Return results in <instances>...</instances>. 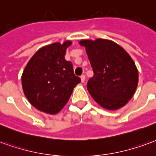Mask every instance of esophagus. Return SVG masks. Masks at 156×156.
Instances as JSON below:
<instances>
[{"instance_id": "obj_1", "label": "esophagus", "mask_w": 156, "mask_h": 156, "mask_svg": "<svg viewBox=\"0 0 156 156\" xmlns=\"http://www.w3.org/2000/svg\"><path fill=\"white\" fill-rule=\"evenodd\" d=\"M80 79H81V82H85V80H86V76H84V75H82L81 76H80Z\"/></svg>"}]
</instances>
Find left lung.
I'll return each mask as SVG.
<instances>
[{"label": "left lung", "instance_id": "8db88e82", "mask_svg": "<svg viewBox=\"0 0 156 156\" xmlns=\"http://www.w3.org/2000/svg\"><path fill=\"white\" fill-rule=\"evenodd\" d=\"M94 76L87 90L101 107L115 111L125 106L138 86V70L129 55L115 42L105 39L81 40Z\"/></svg>", "mask_w": 156, "mask_h": 156}]
</instances>
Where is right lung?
<instances>
[{"label":"right lung","instance_id":"obj_1","mask_svg":"<svg viewBox=\"0 0 156 156\" xmlns=\"http://www.w3.org/2000/svg\"><path fill=\"white\" fill-rule=\"evenodd\" d=\"M70 41L55 42L39 49L25 67L21 76L24 94L37 110L57 114L69 101L73 89L80 82L75 76L72 63L65 55Z\"/></svg>","mask_w":156,"mask_h":156}]
</instances>
